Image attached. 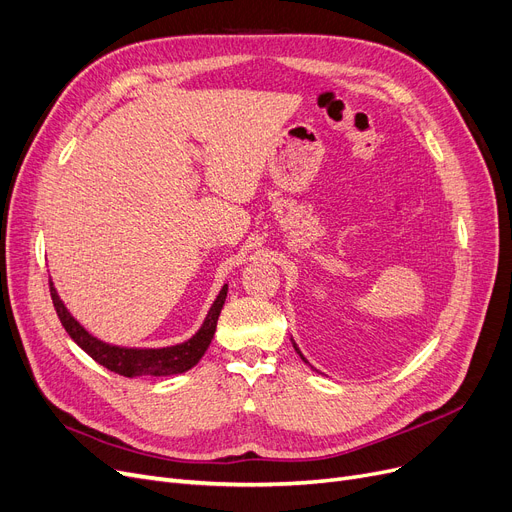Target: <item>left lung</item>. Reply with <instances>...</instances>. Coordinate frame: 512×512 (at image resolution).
I'll list each match as a JSON object with an SVG mask.
<instances>
[{
	"instance_id": "8db88e82",
	"label": "left lung",
	"mask_w": 512,
	"mask_h": 512,
	"mask_svg": "<svg viewBox=\"0 0 512 512\" xmlns=\"http://www.w3.org/2000/svg\"><path fill=\"white\" fill-rule=\"evenodd\" d=\"M292 344H294V349H296V353H298V355H300V359H302V361H304V363H309V361H306V359H304V355H302V353H300V349H298V346H296V342H294V340H292Z\"/></svg>"
}]
</instances>
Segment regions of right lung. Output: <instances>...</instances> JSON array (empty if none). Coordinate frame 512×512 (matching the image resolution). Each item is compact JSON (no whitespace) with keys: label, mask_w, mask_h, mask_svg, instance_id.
<instances>
[{"label":"right lung","mask_w":512,"mask_h":512,"mask_svg":"<svg viewBox=\"0 0 512 512\" xmlns=\"http://www.w3.org/2000/svg\"><path fill=\"white\" fill-rule=\"evenodd\" d=\"M229 285L224 283L220 294L216 296L214 304L210 306V311L203 319L201 327L193 338L182 344L174 346H163V349H128V346H115L109 342H102L96 336H92L84 325H81L69 311L67 306L60 300L54 283L50 281V296L54 302L56 315L63 323L67 334L75 340L77 346H81L96 363H100L107 370L126 376V378H136V376H174L191 370L193 365L199 363L203 353L208 351V346L214 338L216 332V323L222 311L224 298H227Z\"/></svg>","instance_id":"1"}]
</instances>
